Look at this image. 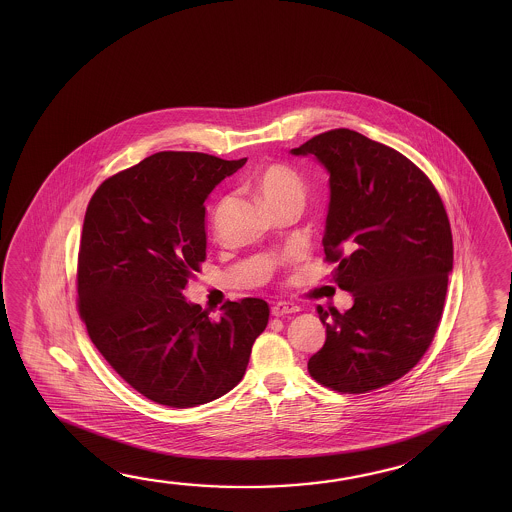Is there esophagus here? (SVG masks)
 <instances>
[{"label": "esophagus", "instance_id": "1", "mask_svg": "<svg viewBox=\"0 0 512 512\" xmlns=\"http://www.w3.org/2000/svg\"><path fill=\"white\" fill-rule=\"evenodd\" d=\"M298 307L294 305V303L280 302L277 305H273V309H271V314L275 316V318H282V316H287V314H294V312H298Z\"/></svg>", "mask_w": 512, "mask_h": 512}]
</instances>
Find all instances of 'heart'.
<instances>
[{"instance_id": "1", "label": "heart", "mask_w": 512, "mask_h": 512, "mask_svg": "<svg viewBox=\"0 0 512 512\" xmlns=\"http://www.w3.org/2000/svg\"><path fill=\"white\" fill-rule=\"evenodd\" d=\"M255 187L269 209H275L284 203L305 202V184L302 178L293 169L282 164H273L262 169L255 176ZM219 212L221 209H218L216 216H219Z\"/></svg>"}]
</instances>
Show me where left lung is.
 Masks as SVG:
<instances>
[{"instance_id": "left-lung-1", "label": "left lung", "mask_w": 512, "mask_h": 512, "mask_svg": "<svg viewBox=\"0 0 512 512\" xmlns=\"http://www.w3.org/2000/svg\"><path fill=\"white\" fill-rule=\"evenodd\" d=\"M293 155H314L330 175L323 235L346 312L318 307L327 341L310 377L339 393H368L411 371L443 316L453 268L450 221L436 187L400 151L348 128L316 135Z\"/></svg>"}]
</instances>
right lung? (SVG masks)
<instances>
[{
  "instance_id": "1",
  "label": "right lung",
  "mask_w": 512,
  "mask_h": 512,
  "mask_svg": "<svg viewBox=\"0 0 512 512\" xmlns=\"http://www.w3.org/2000/svg\"><path fill=\"white\" fill-rule=\"evenodd\" d=\"M244 164L160 151L107 178L87 205L78 312L105 361L151 402L185 409L227 394L268 325L260 298L212 319L182 294L207 257L205 200Z\"/></svg>"
}]
</instances>
